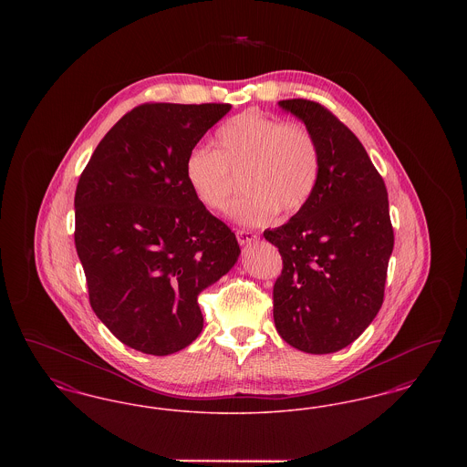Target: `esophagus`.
<instances>
[{
    "instance_id": "34e87169",
    "label": "esophagus",
    "mask_w": 467,
    "mask_h": 467,
    "mask_svg": "<svg viewBox=\"0 0 467 467\" xmlns=\"http://www.w3.org/2000/svg\"><path fill=\"white\" fill-rule=\"evenodd\" d=\"M236 238L240 244H250L257 240V233L248 231V229H236Z\"/></svg>"
}]
</instances>
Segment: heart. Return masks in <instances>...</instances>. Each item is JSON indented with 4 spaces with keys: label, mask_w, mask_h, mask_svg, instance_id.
I'll list each match as a JSON object with an SVG mask.
<instances>
[{
    "label": "heart",
    "mask_w": 467,
    "mask_h": 467,
    "mask_svg": "<svg viewBox=\"0 0 467 467\" xmlns=\"http://www.w3.org/2000/svg\"><path fill=\"white\" fill-rule=\"evenodd\" d=\"M322 170L320 147L303 124L259 110H244L217 130L212 149H192L185 157V182L194 198L223 212L244 173L242 200L231 217L244 225L271 223L278 210L294 215L310 202Z\"/></svg>",
    "instance_id": "obj_1"
}]
</instances>
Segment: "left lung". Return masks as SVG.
<instances>
[{
  "instance_id": "left-lung-1",
  "label": "left lung",
  "mask_w": 467,
  "mask_h": 467,
  "mask_svg": "<svg viewBox=\"0 0 467 467\" xmlns=\"http://www.w3.org/2000/svg\"><path fill=\"white\" fill-rule=\"evenodd\" d=\"M280 107L315 134L322 170L310 202L282 227L265 231L284 265L273 287V318L290 347L333 354L364 333L383 303L394 248L387 187L333 111L303 98Z\"/></svg>"
}]
</instances>
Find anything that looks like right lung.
I'll list each match as a JSON object with an SVG mask.
<instances>
[{"instance_id": "right-lung-1", "label": "right lung", "mask_w": 467, "mask_h": 467, "mask_svg": "<svg viewBox=\"0 0 467 467\" xmlns=\"http://www.w3.org/2000/svg\"><path fill=\"white\" fill-rule=\"evenodd\" d=\"M229 103H143L96 147L77 183L75 246L89 303L124 345L150 356L202 329L198 296L234 266V233L194 198L185 157Z\"/></svg>"}]
</instances>
